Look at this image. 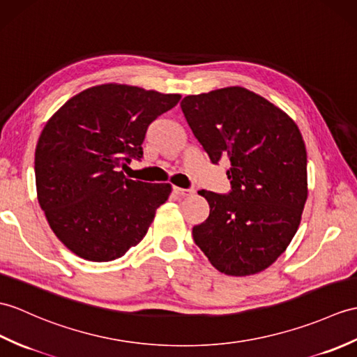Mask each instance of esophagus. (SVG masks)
Returning <instances> with one entry per match:
<instances>
[{"mask_svg":"<svg viewBox=\"0 0 357 357\" xmlns=\"http://www.w3.org/2000/svg\"><path fill=\"white\" fill-rule=\"evenodd\" d=\"M173 193L175 195H178V196H190V195H193L195 193V190H192V188H179V187H173Z\"/></svg>","mask_w":357,"mask_h":357,"instance_id":"1","label":"esophagus"}]
</instances>
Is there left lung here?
Instances as JSON below:
<instances>
[{
    "label": "left lung",
    "instance_id": "obj_1",
    "mask_svg": "<svg viewBox=\"0 0 357 357\" xmlns=\"http://www.w3.org/2000/svg\"><path fill=\"white\" fill-rule=\"evenodd\" d=\"M182 114L213 164L228 158V195L202 190L210 216L195 243L218 271L245 277L286 251L307 199V153L294 120L242 86L187 96Z\"/></svg>",
    "mask_w": 357,
    "mask_h": 357
}]
</instances>
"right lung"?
<instances>
[{
	"mask_svg": "<svg viewBox=\"0 0 357 357\" xmlns=\"http://www.w3.org/2000/svg\"><path fill=\"white\" fill-rule=\"evenodd\" d=\"M179 94L106 84L70 98L48 120L35 152L38 201L56 237L89 261H111L146 236L170 184L120 170L143 158L149 124Z\"/></svg>",
	"mask_w": 357,
	"mask_h": 357,
	"instance_id": "obj_1",
	"label": "right lung"
}]
</instances>
